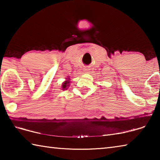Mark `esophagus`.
I'll use <instances>...</instances> for the list:
<instances>
[{
	"label": "esophagus",
	"instance_id": "34e87169",
	"mask_svg": "<svg viewBox=\"0 0 160 160\" xmlns=\"http://www.w3.org/2000/svg\"><path fill=\"white\" fill-rule=\"evenodd\" d=\"M88 71H89V69H88V68H85V70H84V72H88Z\"/></svg>",
	"mask_w": 160,
	"mask_h": 160
}]
</instances>
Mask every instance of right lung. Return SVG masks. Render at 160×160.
<instances>
[{
	"mask_svg": "<svg viewBox=\"0 0 160 160\" xmlns=\"http://www.w3.org/2000/svg\"><path fill=\"white\" fill-rule=\"evenodd\" d=\"M70 82H68V80H67V81H66V82H65L63 84V87H62V88H63V89L64 90L65 88H66V87L67 86H68L69 85H68V84Z\"/></svg>",
	"mask_w": 160,
	"mask_h": 160,
	"instance_id": "add662e5",
	"label": "right lung"
}]
</instances>
